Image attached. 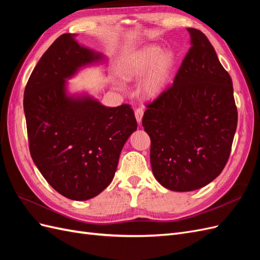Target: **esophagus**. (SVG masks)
I'll use <instances>...</instances> for the list:
<instances>
[{"mask_svg":"<svg viewBox=\"0 0 260 260\" xmlns=\"http://www.w3.org/2000/svg\"><path fill=\"white\" fill-rule=\"evenodd\" d=\"M144 114V109L142 107H138L136 111H135V115H136V119L138 121V123H141L142 121V117Z\"/></svg>","mask_w":260,"mask_h":260,"instance_id":"esophagus-1","label":"esophagus"}]
</instances>
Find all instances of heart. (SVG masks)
<instances>
[{
  "instance_id": "1",
  "label": "heart",
  "mask_w": 260,
  "mask_h": 260,
  "mask_svg": "<svg viewBox=\"0 0 260 260\" xmlns=\"http://www.w3.org/2000/svg\"><path fill=\"white\" fill-rule=\"evenodd\" d=\"M174 64L175 56L170 52L162 53L159 46L147 45L131 53L123 60L121 75L127 80L135 79L143 75L152 64L141 83V89L146 95L156 96L167 85Z\"/></svg>"
}]
</instances>
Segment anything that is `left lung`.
<instances>
[{"label": "left lung", "instance_id": "obj_1", "mask_svg": "<svg viewBox=\"0 0 260 260\" xmlns=\"http://www.w3.org/2000/svg\"><path fill=\"white\" fill-rule=\"evenodd\" d=\"M187 31L191 48L174 83L146 105L142 120L154 177L177 192L198 190L221 174L238 124L230 75L207 37Z\"/></svg>", "mask_w": 260, "mask_h": 260}]
</instances>
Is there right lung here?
<instances>
[{"mask_svg":"<svg viewBox=\"0 0 260 260\" xmlns=\"http://www.w3.org/2000/svg\"><path fill=\"white\" fill-rule=\"evenodd\" d=\"M64 34L30 75L23 96L29 149L49 184L65 198L90 200L112 182L120 152L138 123L128 104L106 107L82 94L68 95L67 79L104 59Z\"/></svg>","mask_w":260,"mask_h":260,"instance_id":"right-lung-1","label":"right lung"}]
</instances>
